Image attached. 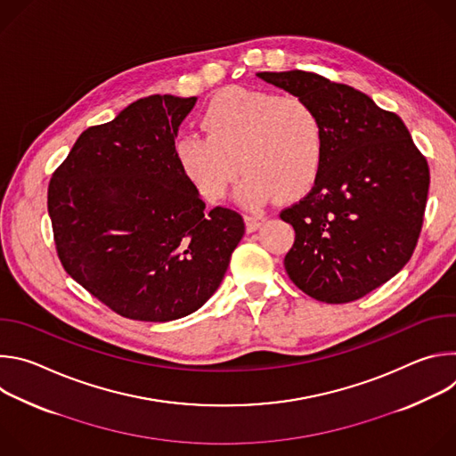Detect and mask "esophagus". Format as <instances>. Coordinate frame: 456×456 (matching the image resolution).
I'll use <instances>...</instances> for the list:
<instances>
[{"label": "esophagus", "mask_w": 456, "mask_h": 456, "mask_svg": "<svg viewBox=\"0 0 456 456\" xmlns=\"http://www.w3.org/2000/svg\"><path fill=\"white\" fill-rule=\"evenodd\" d=\"M245 225H247V231L248 232H254L257 231L259 227H262V224L265 222V216L264 215H245Z\"/></svg>", "instance_id": "obj_1"}]
</instances>
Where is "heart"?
<instances>
[{
	"label": "heart",
	"instance_id": "b5f03b06",
	"mask_svg": "<svg viewBox=\"0 0 456 456\" xmlns=\"http://www.w3.org/2000/svg\"><path fill=\"white\" fill-rule=\"evenodd\" d=\"M206 134H183L175 144L182 173L209 202L225 197L240 167V199L264 204L301 197L315 182L322 155V124L297 97L227 88L202 113Z\"/></svg>",
	"mask_w": 456,
	"mask_h": 456
}]
</instances>
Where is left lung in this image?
Wrapping results in <instances>:
<instances>
[{
	"label": "left lung",
	"instance_id": "1",
	"mask_svg": "<svg viewBox=\"0 0 456 456\" xmlns=\"http://www.w3.org/2000/svg\"><path fill=\"white\" fill-rule=\"evenodd\" d=\"M257 77L308 102L324 135L312 191L280 215L296 231L285 271L317 301H355L410 262L428 200V162L401 117L352 86L303 70Z\"/></svg>",
	"mask_w": 456,
	"mask_h": 456
}]
</instances>
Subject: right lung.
<instances>
[{
  "label": "right lung",
  "instance_id": "obj_1",
  "mask_svg": "<svg viewBox=\"0 0 456 456\" xmlns=\"http://www.w3.org/2000/svg\"><path fill=\"white\" fill-rule=\"evenodd\" d=\"M197 97L150 95L79 135L48 185L61 264L113 312L164 322L220 287L243 218L206 209L175 139Z\"/></svg>",
  "mask_w": 456,
  "mask_h": 456
}]
</instances>
